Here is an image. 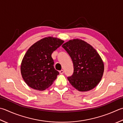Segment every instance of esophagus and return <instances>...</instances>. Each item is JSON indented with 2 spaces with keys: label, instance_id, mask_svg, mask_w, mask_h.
Wrapping results in <instances>:
<instances>
[{
  "label": "esophagus",
  "instance_id": "esophagus-1",
  "mask_svg": "<svg viewBox=\"0 0 123 123\" xmlns=\"http://www.w3.org/2000/svg\"><path fill=\"white\" fill-rule=\"evenodd\" d=\"M59 73L60 74H63L64 73V71L63 70H60L59 71Z\"/></svg>",
  "mask_w": 123,
  "mask_h": 123
}]
</instances>
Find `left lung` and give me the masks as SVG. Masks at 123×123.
Returning <instances> with one entry per match:
<instances>
[{
	"instance_id": "obj_1",
	"label": "left lung",
	"mask_w": 123,
	"mask_h": 123,
	"mask_svg": "<svg viewBox=\"0 0 123 123\" xmlns=\"http://www.w3.org/2000/svg\"><path fill=\"white\" fill-rule=\"evenodd\" d=\"M62 46L73 62V74L68 77L71 85L80 92L95 88L104 72V63L98 52L92 46L79 39L70 40Z\"/></svg>"
}]
</instances>
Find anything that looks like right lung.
<instances>
[{"instance_id": "add662e5", "label": "right lung", "mask_w": 123, "mask_h": 123, "mask_svg": "<svg viewBox=\"0 0 123 123\" xmlns=\"http://www.w3.org/2000/svg\"><path fill=\"white\" fill-rule=\"evenodd\" d=\"M64 40L48 37L33 44L24 56L21 64V73L30 87L38 91L49 88L59 73L54 68L52 54Z\"/></svg>"}]
</instances>
